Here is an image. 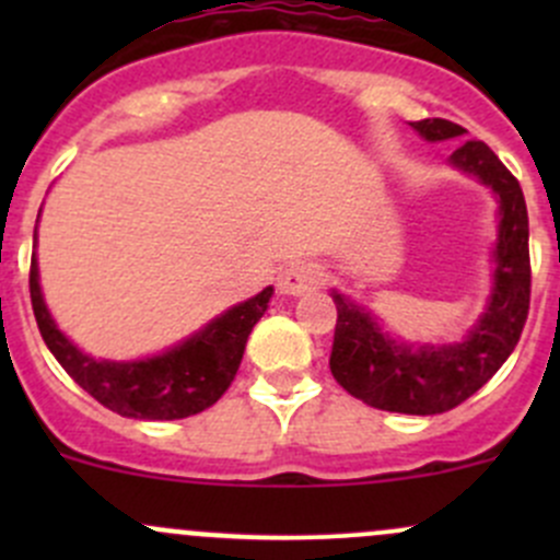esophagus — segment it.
<instances>
[{"label":"esophagus","mask_w":560,"mask_h":560,"mask_svg":"<svg viewBox=\"0 0 560 560\" xmlns=\"http://www.w3.org/2000/svg\"><path fill=\"white\" fill-rule=\"evenodd\" d=\"M322 268L316 262H306V259H298V262H290L279 276V290L284 295H306V292H314L322 287Z\"/></svg>","instance_id":"esophagus-1"}]
</instances>
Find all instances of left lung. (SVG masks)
Instances as JSON below:
<instances>
[{"instance_id": "left-lung-1", "label": "left lung", "mask_w": 560, "mask_h": 560, "mask_svg": "<svg viewBox=\"0 0 560 560\" xmlns=\"http://www.w3.org/2000/svg\"><path fill=\"white\" fill-rule=\"evenodd\" d=\"M411 127L425 140L466 135L460 124L447 118H422L411 121ZM453 165L477 175L499 197L501 224L493 252V295L482 319L460 343L411 347L385 336L365 308L332 292L338 319L330 371L349 395L374 409L400 415H442L455 409L504 365L528 319V211L521 184L482 140H466L453 154Z\"/></svg>"}]
</instances>
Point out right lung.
<instances>
[{"label":"right lung","mask_w":560,"mask_h":560,"mask_svg":"<svg viewBox=\"0 0 560 560\" xmlns=\"http://www.w3.org/2000/svg\"><path fill=\"white\" fill-rule=\"evenodd\" d=\"M30 295L43 341L48 343L61 369L94 400L135 420H180L206 411L233 385L248 332L268 308L273 287H265L259 295L208 322L200 332L186 338L171 352L135 363L89 358L56 327L39 292L35 254L30 268Z\"/></svg>","instance_id":"add662e5"}]
</instances>
